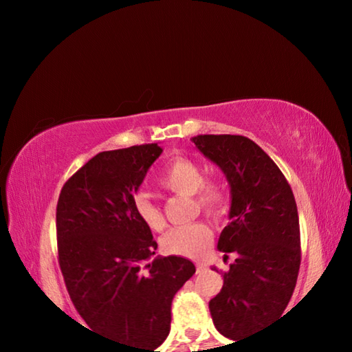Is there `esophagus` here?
Masks as SVG:
<instances>
[{
  "mask_svg": "<svg viewBox=\"0 0 352 352\" xmlns=\"http://www.w3.org/2000/svg\"><path fill=\"white\" fill-rule=\"evenodd\" d=\"M195 269H197L199 273L204 272V270H206V264H204V262H197V264H195Z\"/></svg>",
  "mask_w": 352,
  "mask_h": 352,
  "instance_id": "34e87169",
  "label": "esophagus"
}]
</instances>
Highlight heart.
<instances>
[{"mask_svg": "<svg viewBox=\"0 0 352 352\" xmlns=\"http://www.w3.org/2000/svg\"><path fill=\"white\" fill-rule=\"evenodd\" d=\"M162 188L180 195H192L195 204L208 214H222L228 204V194L222 183L205 180L204 169L199 163L186 157H177L168 163L160 174ZM133 211L142 223L152 231H162L166 226L160 208L146 194L133 197ZM212 239V231L204 222L178 226L166 233L162 239L164 253L184 258H200L206 253Z\"/></svg>", "mask_w": 352, "mask_h": 352, "instance_id": "b5f03b06", "label": "heart"}]
</instances>
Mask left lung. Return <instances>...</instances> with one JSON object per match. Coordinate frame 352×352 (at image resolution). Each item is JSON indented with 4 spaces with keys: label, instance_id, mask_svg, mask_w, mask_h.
Instances as JSON below:
<instances>
[{
    "label": "left lung",
    "instance_id": "1",
    "mask_svg": "<svg viewBox=\"0 0 352 352\" xmlns=\"http://www.w3.org/2000/svg\"><path fill=\"white\" fill-rule=\"evenodd\" d=\"M190 141L223 170L231 188V222L217 248L225 259L228 253L236 259L210 312L222 336L241 342L281 317L294 294L301 262L296 201L275 162L247 136L197 135Z\"/></svg>",
    "mask_w": 352,
    "mask_h": 352
}]
</instances>
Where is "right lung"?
<instances>
[{
    "label": "right lung",
    "mask_w": 352,
    "mask_h": 352,
    "mask_svg": "<svg viewBox=\"0 0 352 352\" xmlns=\"http://www.w3.org/2000/svg\"><path fill=\"white\" fill-rule=\"evenodd\" d=\"M163 148L141 144L100 152L69 177L57 201L58 265L71 301L94 332L155 351L170 329L172 298L195 273L180 256L155 258L151 228L133 195Z\"/></svg>",
    "instance_id": "right-lung-1"
}]
</instances>
